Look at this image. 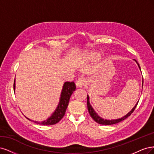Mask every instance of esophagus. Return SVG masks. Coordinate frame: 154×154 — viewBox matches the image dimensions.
<instances>
[{
	"mask_svg": "<svg viewBox=\"0 0 154 154\" xmlns=\"http://www.w3.org/2000/svg\"><path fill=\"white\" fill-rule=\"evenodd\" d=\"M86 82V81L85 78H83V77L79 78L78 80L77 81V82H76V86L78 88H82L84 85H85Z\"/></svg>",
	"mask_w": 154,
	"mask_h": 154,
	"instance_id": "1",
	"label": "esophagus"
}]
</instances>
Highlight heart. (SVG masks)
<instances>
[{
    "mask_svg": "<svg viewBox=\"0 0 154 154\" xmlns=\"http://www.w3.org/2000/svg\"><path fill=\"white\" fill-rule=\"evenodd\" d=\"M95 54H91V56H95Z\"/></svg>",
    "mask_w": 154,
    "mask_h": 154,
    "instance_id": "heart-1",
    "label": "heart"
}]
</instances>
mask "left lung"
<instances>
[{
    "label": "left lung",
    "mask_w": 154,
    "mask_h": 154,
    "mask_svg": "<svg viewBox=\"0 0 154 154\" xmlns=\"http://www.w3.org/2000/svg\"><path fill=\"white\" fill-rule=\"evenodd\" d=\"M139 65V64H138ZM139 67H140V65H139ZM87 106H88V111H89V113H90V116H91V118L93 119L94 120H95L96 122H97L99 124H102V125H113V124H116V123H118L119 122H120L123 120H125V119H126L127 118H128L129 116L131 115V114L134 112V111L135 110V109L138 103V102H137V103L136 104V106L134 107V108L132 109L128 112L127 115H125V116H123V118H120V119H117V120H103V119L101 118L100 117H99L97 114L95 112V111L93 110V109L92 108V107L91 106L90 103V99H89V97L88 95L87 96Z\"/></svg>",
    "instance_id": "1"
}]
</instances>
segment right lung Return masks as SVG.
Masks as SVG:
<instances>
[{"instance_id": "obj_1", "label": "right lung", "mask_w": 154, "mask_h": 154, "mask_svg": "<svg viewBox=\"0 0 154 154\" xmlns=\"http://www.w3.org/2000/svg\"><path fill=\"white\" fill-rule=\"evenodd\" d=\"M13 88L14 90V89H15V79H14V81ZM75 89L76 86L74 82H66L64 83L61 94L60 101H59L58 106L55 112H54L52 114V115L50 118H48L46 121H44L42 122H34L37 124H39V125H52L58 123L63 118L64 115H65V112L67 109L69 101H70V97L73 92L75 90Z\"/></svg>"}]
</instances>
